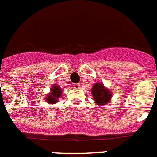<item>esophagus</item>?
I'll return each mask as SVG.
<instances>
[{
    "label": "esophagus",
    "instance_id": "esophagus-1",
    "mask_svg": "<svg viewBox=\"0 0 157 157\" xmlns=\"http://www.w3.org/2000/svg\"><path fill=\"white\" fill-rule=\"evenodd\" d=\"M74 88H75V89H78H78H80V88H81V85H80V84H74Z\"/></svg>",
    "mask_w": 157,
    "mask_h": 157
}]
</instances>
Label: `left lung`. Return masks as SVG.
Segmentation results:
<instances>
[{
  "label": "left lung",
  "instance_id": "1",
  "mask_svg": "<svg viewBox=\"0 0 157 157\" xmlns=\"http://www.w3.org/2000/svg\"><path fill=\"white\" fill-rule=\"evenodd\" d=\"M91 94L93 99L99 107L105 106L111 101L112 98V93L111 90L104 86L103 83L97 82L91 88Z\"/></svg>",
  "mask_w": 157,
  "mask_h": 157
}]
</instances>
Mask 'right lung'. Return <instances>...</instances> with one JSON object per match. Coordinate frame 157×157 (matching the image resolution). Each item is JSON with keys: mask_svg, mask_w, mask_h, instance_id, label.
Masks as SVG:
<instances>
[{"mask_svg": "<svg viewBox=\"0 0 157 157\" xmlns=\"http://www.w3.org/2000/svg\"><path fill=\"white\" fill-rule=\"evenodd\" d=\"M63 89L58 86L57 84H53L50 88V92L48 93L46 96V103L50 104H55L58 102V99H60L61 94L63 93Z\"/></svg>", "mask_w": 157, "mask_h": 157, "instance_id": "right-lung-1", "label": "right lung"}]
</instances>
